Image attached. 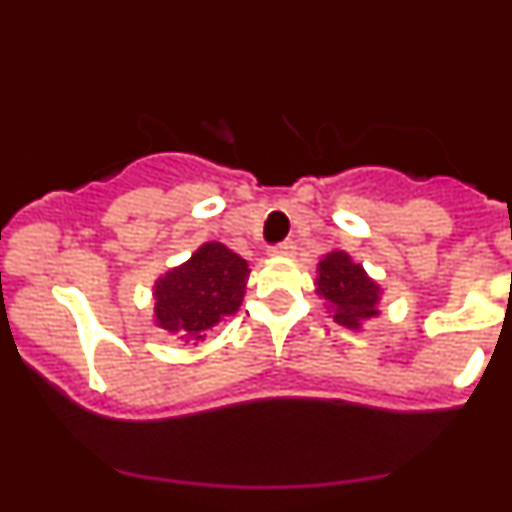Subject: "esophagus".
Here are the masks:
<instances>
[{
	"mask_svg": "<svg viewBox=\"0 0 512 512\" xmlns=\"http://www.w3.org/2000/svg\"><path fill=\"white\" fill-rule=\"evenodd\" d=\"M272 252L280 257H292V255H297V245H294L292 240H285V242H280V245H277Z\"/></svg>",
	"mask_w": 512,
	"mask_h": 512,
	"instance_id": "34e87169",
	"label": "esophagus"
}]
</instances>
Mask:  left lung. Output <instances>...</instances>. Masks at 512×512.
Listing matches in <instances>:
<instances>
[{
  "mask_svg": "<svg viewBox=\"0 0 512 512\" xmlns=\"http://www.w3.org/2000/svg\"><path fill=\"white\" fill-rule=\"evenodd\" d=\"M317 294L327 299L334 322L347 329H361L371 317H379L381 287L366 275L364 267L344 250H332L317 265Z\"/></svg>",
  "mask_w": 512,
  "mask_h": 512,
  "instance_id": "1",
  "label": "left lung"
}]
</instances>
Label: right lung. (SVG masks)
<instances>
[{
	"label": "right lung",
	"instance_id": "1",
	"mask_svg": "<svg viewBox=\"0 0 512 512\" xmlns=\"http://www.w3.org/2000/svg\"><path fill=\"white\" fill-rule=\"evenodd\" d=\"M247 277L250 267L237 252L223 242H205L153 285L156 327L185 342H203L215 324L240 309Z\"/></svg>",
	"mask_w": 512,
	"mask_h": 512
}]
</instances>
